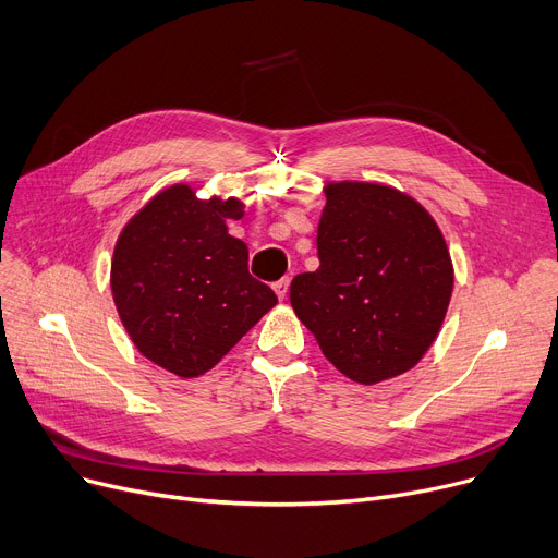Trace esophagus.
I'll return each instance as SVG.
<instances>
[{
	"label": "esophagus",
	"instance_id": "esophagus-1",
	"mask_svg": "<svg viewBox=\"0 0 558 558\" xmlns=\"http://www.w3.org/2000/svg\"><path fill=\"white\" fill-rule=\"evenodd\" d=\"M289 276H284V278H280L276 284H274V289H276V294H278V299L282 301L284 296H287V291H289Z\"/></svg>",
	"mask_w": 558,
	"mask_h": 558
}]
</instances>
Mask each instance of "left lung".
<instances>
[{
	"label": "left lung",
	"mask_w": 558,
	"mask_h": 558,
	"mask_svg": "<svg viewBox=\"0 0 558 558\" xmlns=\"http://www.w3.org/2000/svg\"><path fill=\"white\" fill-rule=\"evenodd\" d=\"M318 221V269L291 280L289 301L320 353L375 385L421 362L452 296V262L421 203L377 183H335Z\"/></svg>",
	"instance_id": "obj_1"
}]
</instances>
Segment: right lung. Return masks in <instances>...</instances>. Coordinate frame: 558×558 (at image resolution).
<instances>
[{
	"mask_svg": "<svg viewBox=\"0 0 558 558\" xmlns=\"http://www.w3.org/2000/svg\"><path fill=\"white\" fill-rule=\"evenodd\" d=\"M242 208L173 185L117 240L110 287L122 324L146 360L181 377L210 371L278 303L248 274L246 244L228 234Z\"/></svg>",
	"mask_w": 558,
	"mask_h": 558,
	"instance_id": "1",
	"label": "right lung"
}]
</instances>
